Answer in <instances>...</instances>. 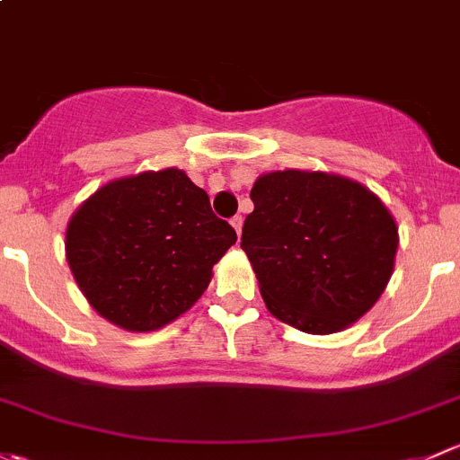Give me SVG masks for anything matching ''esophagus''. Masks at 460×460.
Returning a JSON list of instances; mask_svg holds the SVG:
<instances>
[{
  "label": "esophagus",
  "mask_w": 460,
  "mask_h": 460,
  "mask_svg": "<svg viewBox=\"0 0 460 460\" xmlns=\"http://www.w3.org/2000/svg\"><path fill=\"white\" fill-rule=\"evenodd\" d=\"M243 225H244V220H243V216H234L231 217V226H234L235 229V234H243Z\"/></svg>",
  "instance_id": "1"
}]
</instances>
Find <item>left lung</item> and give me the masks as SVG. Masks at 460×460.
Masks as SVG:
<instances>
[{"label":"left lung","instance_id":"left-lung-1","mask_svg":"<svg viewBox=\"0 0 460 460\" xmlns=\"http://www.w3.org/2000/svg\"><path fill=\"white\" fill-rule=\"evenodd\" d=\"M243 249L264 304L311 335L346 331L376 304L394 270L399 226L352 178L284 169L258 176Z\"/></svg>","mask_w":460,"mask_h":460}]
</instances>
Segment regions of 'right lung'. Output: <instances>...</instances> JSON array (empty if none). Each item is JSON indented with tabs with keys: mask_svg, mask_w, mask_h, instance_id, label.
Listing matches in <instances>:
<instances>
[{
	"mask_svg": "<svg viewBox=\"0 0 460 460\" xmlns=\"http://www.w3.org/2000/svg\"><path fill=\"white\" fill-rule=\"evenodd\" d=\"M235 240L207 191L167 167L116 178L81 202L67 222L66 260L101 317L149 332L190 311Z\"/></svg>",
	"mask_w": 460,
	"mask_h": 460,
	"instance_id": "1",
	"label": "right lung"
}]
</instances>
